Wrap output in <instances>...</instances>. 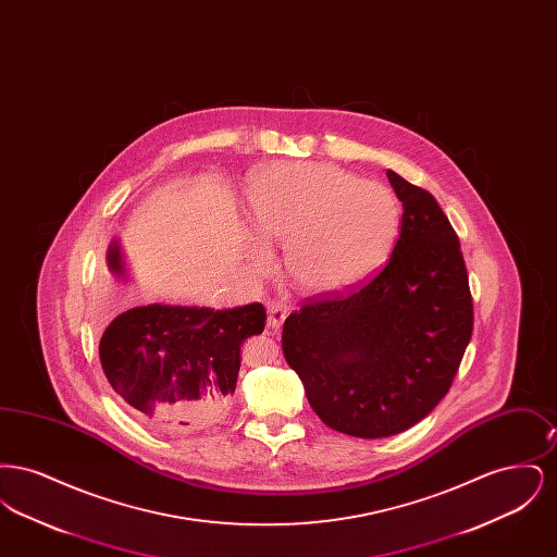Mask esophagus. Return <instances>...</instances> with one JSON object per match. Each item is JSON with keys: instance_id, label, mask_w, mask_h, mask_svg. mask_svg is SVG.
Masks as SVG:
<instances>
[{"instance_id": "34e87169", "label": "esophagus", "mask_w": 557, "mask_h": 557, "mask_svg": "<svg viewBox=\"0 0 557 557\" xmlns=\"http://www.w3.org/2000/svg\"><path fill=\"white\" fill-rule=\"evenodd\" d=\"M286 315H288V307H286L284 302L271 300V302L267 305V325H269L271 330H277V327L284 323Z\"/></svg>"}]
</instances>
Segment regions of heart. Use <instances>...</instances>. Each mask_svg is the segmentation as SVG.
Instances as JSON below:
<instances>
[{"label": "heart", "instance_id": "obj_1", "mask_svg": "<svg viewBox=\"0 0 557 557\" xmlns=\"http://www.w3.org/2000/svg\"><path fill=\"white\" fill-rule=\"evenodd\" d=\"M261 232L286 244V271L305 290H345L391 257L403 209L393 189L325 162H282L263 169L250 187ZM252 265L265 269L257 242Z\"/></svg>", "mask_w": 557, "mask_h": 557}]
</instances>
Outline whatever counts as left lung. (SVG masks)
<instances>
[{
  "label": "left lung",
  "mask_w": 557,
  "mask_h": 557,
  "mask_svg": "<svg viewBox=\"0 0 557 557\" xmlns=\"http://www.w3.org/2000/svg\"><path fill=\"white\" fill-rule=\"evenodd\" d=\"M403 202L388 263L346 292L307 298L282 350L319 420L384 438L424 420L449 393L474 330L461 244L434 196L386 171Z\"/></svg>",
  "instance_id": "8db88e82"
}]
</instances>
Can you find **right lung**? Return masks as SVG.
<instances>
[{
  "instance_id": "right-lung-1",
  "label": "right lung",
  "mask_w": 557,
  "mask_h": 557,
  "mask_svg": "<svg viewBox=\"0 0 557 557\" xmlns=\"http://www.w3.org/2000/svg\"><path fill=\"white\" fill-rule=\"evenodd\" d=\"M108 269L123 275L119 244ZM261 302L214 311L207 307H135L112 319L100 361L112 391L159 430L186 434L216 424L232 407L239 346L265 330Z\"/></svg>"
}]
</instances>
